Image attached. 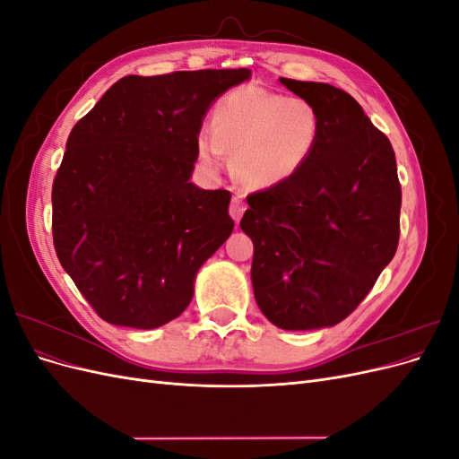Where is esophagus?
Here are the masks:
<instances>
[{"instance_id":"obj_1","label":"esophagus","mask_w":459,"mask_h":459,"mask_svg":"<svg viewBox=\"0 0 459 459\" xmlns=\"http://www.w3.org/2000/svg\"><path fill=\"white\" fill-rule=\"evenodd\" d=\"M243 212H245V203H243V199H241L239 195H235V197L231 199V204H230V214H231V218L239 224V220H241Z\"/></svg>"}]
</instances>
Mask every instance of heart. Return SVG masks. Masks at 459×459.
Listing matches in <instances>:
<instances>
[{"label": "heart", "mask_w": 459, "mask_h": 459, "mask_svg": "<svg viewBox=\"0 0 459 459\" xmlns=\"http://www.w3.org/2000/svg\"><path fill=\"white\" fill-rule=\"evenodd\" d=\"M322 135V117L304 97L248 86L226 93L212 126L197 134L199 159L218 169L233 152V170L247 187L268 189L302 170Z\"/></svg>", "instance_id": "obj_1"}]
</instances>
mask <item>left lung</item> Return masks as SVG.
Listing matches in <instances>:
<instances>
[{"label": "left lung", "instance_id": "8db88e82", "mask_svg": "<svg viewBox=\"0 0 459 459\" xmlns=\"http://www.w3.org/2000/svg\"><path fill=\"white\" fill-rule=\"evenodd\" d=\"M280 82L314 103L322 135L300 172L247 197L241 230L255 245V299L280 329L331 327L356 310L396 253V159L352 95L324 82Z\"/></svg>", "mask_w": 459, "mask_h": 459}]
</instances>
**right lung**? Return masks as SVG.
I'll return each mask as SVG.
<instances>
[{
  "instance_id": "add662e5",
  "label": "right lung",
  "mask_w": 459,
  "mask_h": 459,
  "mask_svg": "<svg viewBox=\"0 0 459 459\" xmlns=\"http://www.w3.org/2000/svg\"><path fill=\"white\" fill-rule=\"evenodd\" d=\"M248 78V68L124 76L68 135L51 191L53 245L105 322L169 324L231 235V193L189 178L208 108Z\"/></svg>"
}]
</instances>
